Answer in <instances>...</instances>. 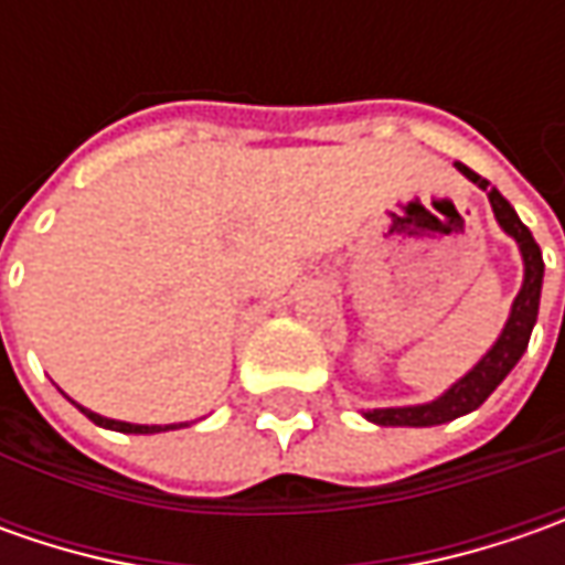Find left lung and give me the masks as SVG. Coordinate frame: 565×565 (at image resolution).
Returning a JSON list of instances; mask_svg holds the SVG:
<instances>
[{
    "label": "left lung",
    "instance_id": "8db88e82",
    "mask_svg": "<svg viewBox=\"0 0 565 565\" xmlns=\"http://www.w3.org/2000/svg\"><path fill=\"white\" fill-rule=\"evenodd\" d=\"M459 166V172L471 179L478 188H484L490 198V206L497 213V223L510 232L512 238L519 242L522 257H525V282H522V292L515 295V305H512V315L507 320V330L503 337L497 339V345L490 349L484 359L478 361V367L459 380L452 390H446L444 396L437 402H427V405H412V408H374L367 412V418L383 427H430V424H446L459 415L475 412L481 402L488 399L490 393L503 383V377L510 374L512 367L519 364L522 352L529 349V339H532V327L537 320V305H541V279H544V257L541 248L532 238V232L522 226V220L515 216V210L510 201L490 188L488 179H481L478 172H471L468 166Z\"/></svg>",
    "mask_w": 565,
    "mask_h": 565
}]
</instances>
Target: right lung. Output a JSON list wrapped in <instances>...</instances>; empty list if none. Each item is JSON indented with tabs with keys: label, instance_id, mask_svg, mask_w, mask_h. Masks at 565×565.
I'll list each match as a JSON object with an SVG mask.
<instances>
[{
	"label": "right lung",
	"instance_id": "add662e5",
	"mask_svg": "<svg viewBox=\"0 0 565 565\" xmlns=\"http://www.w3.org/2000/svg\"><path fill=\"white\" fill-rule=\"evenodd\" d=\"M87 418L94 424H99V427H109V430H121V434H157V430H169V424L166 427H157V424H128V422H113V418H99V415H94V412H87V408H81Z\"/></svg>",
	"mask_w": 565,
	"mask_h": 565
}]
</instances>
